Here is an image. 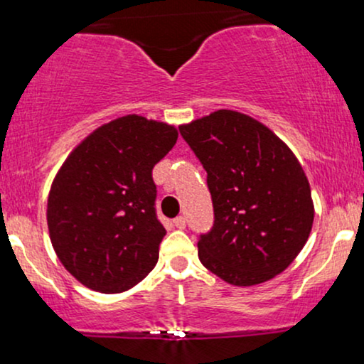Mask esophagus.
<instances>
[{
  "instance_id": "esophagus-1",
  "label": "esophagus",
  "mask_w": 364,
  "mask_h": 364,
  "mask_svg": "<svg viewBox=\"0 0 364 364\" xmlns=\"http://www.w3.org/2000/svg\"><path fill=\"white\" fill-rule=\"evenodd\" d=\"M173 224H174V228H178V229H185L186 228V220H185V217H176V219L173 220Z\"/></svg>"
}]
</instances>
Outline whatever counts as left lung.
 <instances>
[{
  "instance_id": "obj_1",
  "label": "left lung",
  "mask_w": 364,
  "mask_h": 364,
  "mask_svg": "<svg viewBox=\"0 0 364 364\" xmlns=\"http://www.w3.org/2000/svg\"><path fill=\"white\" fill-rule=\"evenodd\" d=\"M207 171L214 225L198 258L232 286L284 272L311 232V190L292 150L252 116L219 109L179 127Z\"/></svg>"
}]
</instances>
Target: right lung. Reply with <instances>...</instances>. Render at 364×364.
<instances>
[{
  "label": "right lung",
  "instance_id": "right-lung-1",
  "mask_svg": "<svg viewBox=\"0 0 364 364\" xmlns=\"http://www.w3.org/2000/svg\"><path fill=\"white\" fill-rule=\"evenodd\" d=\"M178 140L173 124L128 114L90 133L58 171L48 228L66 270L89 289H132L159 260L154 166Z\"/></svg>",
  "mask_w": 364,
  "mask_h": 364
}]
</instances>
